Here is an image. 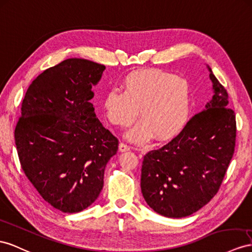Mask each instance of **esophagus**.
Instances as JSON below:
<instances>
[{"label": "esophagus", "instance_id": "1", "mask_svg": "<svg viewBox=\"0 0 252 252\" xmlns=\"http://www.w3.org/2000/svg\"><path fill=\"white\" fill-rule=\"evenodd\" d=\"M130 149H131V148L128 147L127 145H126V144H124V143H120V144H119V151H121V152H126V151H130Z\"/></svg>", "mask_w": 252, "mask_h": 252}]
</instances>
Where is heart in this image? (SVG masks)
<instances>
[{
  "instance_id": "1",
  "label": "heart",
  "mask_w": 252,
  "mask_h": 252,
  "mask_svg": "<svg viewBox=\"0 0 252 252\" xmlns=\"http://www.w3.org/2000/svg\"><path fill=\"white\" fill-rule=\"evenodd\" d=\"M122 89H111L103 99V108L112 125L130 126L138 111L139 121L126 133L133 143L144 144L152 136L169 140L181 132L190 114L189 83L160 69H141L128 73Z\"/></svg>"
}]
</instances>
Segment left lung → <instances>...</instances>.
Returning <instances> with one entry per match:
<instances>
[{"mask_svg": "<svg viewBox=\"0 0 252 252\" xmlns=\"http://www.w3.org/2000/svg\"><path fill=\"white\" fill-rule=\"evenodd\" d=\"M212 99L168 144L144 157L140 188L148 205L165 217L191 215L210 202L233 157L234 111L210 67Z\"/></svg>", "mask_w": 252, "mask_h": 252, "instance_id": "obj_1", "label": "left lung"}]
</instances>
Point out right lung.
Returning a JSON list of instances; mask_svg holds the SVG:
<instances>
[{"label":"right lung","mask_w":252,"mask_h":252,"mask_svg":"<svg viewBox=\"0 0 252 252\" xmlns=\"http://www.w3.org/2000/svg\"><path fill=\"white\" fill-rule=\"evenodd\" d=\"M104 69L83 59L63 61L38 75L22 102L15 128L21 167L40 196L63 213L94 202L118 150L90 102Z\"/></svg>","instance_id":"add662e5"}]
</instances>
